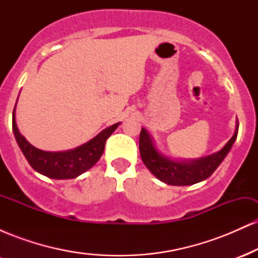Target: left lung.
Here are the masks:
<instances>
[{
    "mask_svg": "<svg viewBox=\"0 0 258 258\" xmlns=\"http://www.w3.org/2000/svg\"><path fill=\"white\" fill-rule=\"evenodd\" d=\"M238 128L239 125L236 123L233 137L220 152L206 158L189 161H177L162 155L154 146L153 139L147 130L142 128L139 135V153L148 170L161 182L170 185H191L209 178L216 168L220 166L235 142Z\"/></svg>",
    "mask_w": 258,
    "mask_h": 258,
    "instance_id": "1",
    "label": "left lung"
}]
</instances>
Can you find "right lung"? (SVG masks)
Wrapping results in <instances>:
<instances>
[{
    "mask_svg": "<svg viewBox=\"0 0 258 258\" xmlns=\"http://www.w3.org/2000/svg\"><path fill=\"white\" fill-rule=\"evenodd\" d=\"M13 132L16 141L30 166L38 173L53 179H70L90 170L94 166L104 152L106 139L117 128L120 122L115 123L108 128L103 130L94 138L88 141L75 149L65 152H44L26 141L24 136L20 135L16 123V106L13 110Z\"/></svg>",
    "mask_w": 258,
    "mask_h": 258,
    "instance_id": "right-lung-1",
    "label": "right lung"
}]
</instances>
